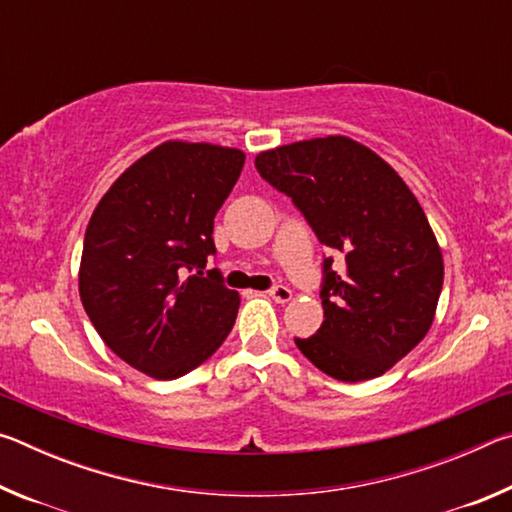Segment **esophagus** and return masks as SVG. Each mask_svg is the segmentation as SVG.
I'll use <instances>...</instances> for the list:
<instances>
[{
    "mask_svg": "<svg viewBox=\"0 0 512 512\" xmlns=\"http://www.w3.org/2000/svg\"><path fill=\"white\" fill-rule=\"evenodd\" d=\"M268 296H271L275 302H289L293 298V291L289 287H282V284H277V287L268 291Z\"/></svg>",
    "mask_w": 512,
    "mask_h": 512,
    "instance_id": "34e87169",
    "label": "esophagus"
}]
</instances>
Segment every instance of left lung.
I'll use <instances>...</instances> for the list:
<instances>
[{
	"label": "left lung",
	"mask_w": 512,
	"mask_h": 512,
	"mask_svg": "<svg viewBox=\"0 0 512 512\" xmlns=\"http://www.w3.org/2000/svg\"><path fill=\"white\" fill-rule=\"evenodd\" d=\"M255 167L305 214L325 259L323 325L298 350L339 381L384 375L436 316L445 264L427 214L391 164L352 137L327 135L257 153Z\"/></svg>",
	"instance_id": "8db88e82"
}]
</instances>
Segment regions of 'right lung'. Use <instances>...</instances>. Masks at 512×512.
<instances>
[{
	"label": "right lung",
	"mask_w": 512,
	"mask_h": 512,
	"mask_svg": "<svg viewBox=\"0 0 512 512\" xmlns=\"http://www.w3.org/2000/svg\"><path fill=\"white\" fill-rule=\"evenodd\" d=\"M244 162L230 146L167 140L94 207L79 268L85 314L121 361L153 379L201 366L235 325L239 293L203 268L216 250L214 216Z\"/></svg>",
	"instance_id": "add662e5"
}]
</instances>
